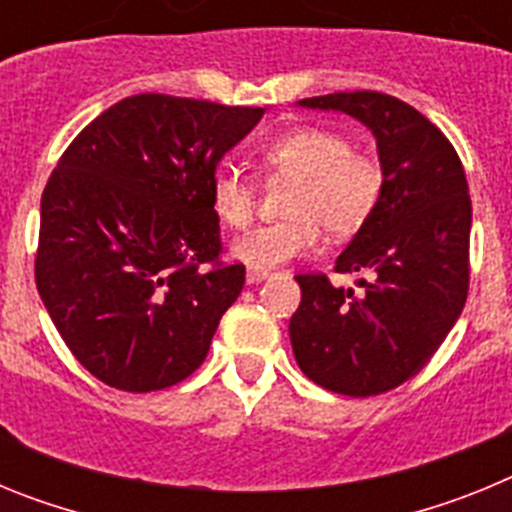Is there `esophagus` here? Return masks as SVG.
<instances>
[{
    "mask_svg": "<svg viewBox=\"0 0 512 512\" xmlns=\"http://www.w3.org/2000/svg\"><path fill=\"white\" fill-rule=\"evenodd\" d=\"M271 277V271L269 269H261V266H248L246 271V282L248 284H259L264 282V279Z\"/></svg>",
    "mask_w": 512,
    "mask_h": 512,
    "instance_id": "1",
    "label": "esophagus"
}]
</instances>
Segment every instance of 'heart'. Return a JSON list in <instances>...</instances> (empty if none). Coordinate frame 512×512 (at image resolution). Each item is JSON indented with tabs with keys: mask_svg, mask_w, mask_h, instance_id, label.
I'll return each instance as SVG.
<instances>
[{
	"mask_svg": "<svg viewBox=\"0 0 512 512\" xmlns=\"http://www.w3.org/2000/svg\"><path fill=\"white\" fill-rule=\"evenodd\" d=\"M269 182H292L279 223L261 225L233 243V256L251 266H282L318 248L320 230L333 241L359 233L377 210L384 169L372 153L354 148L341 130L300 125L274 135L259 148ZM212 212L230 230L251 225L259 192L238 169L212 176Z\"/></svg>",
	"mask_w": 512,
	"mask_h": 512,
	"instance_id": "b5f03b06",
	"label": "heart"
}]
</instances>
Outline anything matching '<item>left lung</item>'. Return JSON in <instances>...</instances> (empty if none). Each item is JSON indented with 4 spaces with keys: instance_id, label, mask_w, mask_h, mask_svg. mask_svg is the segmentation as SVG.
Returning a JSON list of instances; mask_svg holds the SVG:
<instances>
[{
    "instance_id": "8db88e82",
    "label": "left lung",
    "mask_w": 512,
    "mask_h": 512,
    "mask_svg": "<svg viewBox=\"0 0 512 512\" xmlns=\"http://www.w3.org/2000/svg\"><path fill=\"white\" fill-rule=\"evenodd\" d=\"M302 107L356 117L377 138L384 169L372 220L338 256V274H364V292L325 274H297L302 300L289 320L307 379L348 397L408 382L436 354L469 292L472 200L459 153L415 107L382 92H336Z\"/></svg>"
}]
</instances>
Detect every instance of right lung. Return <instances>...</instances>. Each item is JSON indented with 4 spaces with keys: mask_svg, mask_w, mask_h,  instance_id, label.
<instances>
[{
    "mask_svg": "<svg viewBox=\"0 0 512 512\" xmlns=\"http://www.w3.org/2000/svg\"><path fill=\"white\" fill-rule=\"evenodd\" d=\"M264 117L133 94L81 130L40 200L35 284L89 374L122 392L182 382L205 361L246 266L225 264L210 187Z\"/></svg>",
    "mask_w": 512,
    "mask_h": 512,
    "instance_id": "1",
    "label": "right lung"
}]
</instances>
